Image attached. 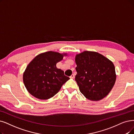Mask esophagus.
<instances>
[{
	"label": "esophagus",
	"mask_w": 134,
	"mask_h": 134,
	"mask_svg": "<svg viewBox=\"0 0 134 134\" xmlns=\"http://www.w3.org/2000/svg\"><path fill=\"white\" fill-rule=\"evenodd\" d=\"M71 79H74V77H75V75H74V74H72L70 76V77Z\"/></svg>",
	"instance_id": "esophagus-1"
}]
</instances>
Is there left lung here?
Here are the masks:
<instances>
[{"instance_id": "left-lung-1", "label": "left lung", "mask_w": 134, "mask_h": 134, "mask_svg": "<svg viewBox=\"0 0 134 134\" xmlns=\"http://www.w3.org/2000/svg\"><path fill=\"white\" fill-rule=\"evenodd\" d=\"M75 76L79 90L91 100H99L110 92L116 80L114 64L99 53L84 51L76 55Z\"/></svg>"}]
</instances>
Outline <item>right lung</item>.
Here are the masks:
<instances>
[{
    "label": "right lung",
    "instance_id": "obj_1",
    "mask_svg": "<svg viewBox=\"0 0 134 134\" xmlns=\"http://www.w3.org/2000/svg\"><path fill=\"white\" fill-rule=\"evenodd\" d=\"M66 53L49 51L37 55L27 66L23 81L28 92L40 99H48L55 95L63 85L70 79L56 66Z\"/></svg>",
    "mask_w": 134,
    "mask_h": 134
}]
</instances>
